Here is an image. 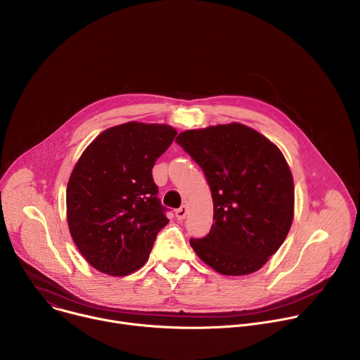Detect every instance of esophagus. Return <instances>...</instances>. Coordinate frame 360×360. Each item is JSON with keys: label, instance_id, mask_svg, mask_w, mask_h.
Segmentation results:
<instances>
[{"label": "esophagus", "instance_id": "esophagus-1", "mask_svg": "<svg viewBox=\"0 0 360 360\" xmlns=\"http://www.w3.org/2000/svg\"><path fill=\"white\" fill-rule=\"evenodd\" d=\"M176 218H178V221H184L185 218H186V215H188V210H186V207L185 205H182V207L179 208V210H176Z\"/></svg>", "mask_w": 360, "mask_h": 360}]
</instances>
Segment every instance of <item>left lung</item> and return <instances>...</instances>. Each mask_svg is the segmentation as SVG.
I'll list each match as a JSON object with an SVG mask.
<instances>
[{
  "label": "left lung",
  "instance_id": "8db88e82",
  "mask_svg": "<svg viewBox=\"0 0 360 360\" xmlns=\"http://www.w3.org/2000/svg\"><path fill=\"white\" fill-rule=\"evenodd\" d=\"M176 142L203 169L212 191L211 232L191 246L214 271L243 276L259 271L286 239L295 186L281 149L239 122L188 129Z\"/></svg>",
  "mask_w": 360,
  "mask_h": 360
}]
</instances>
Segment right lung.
Segmentation results:
<instances>
[{
    "mask_svg": "<svg viewBox=\"0 0 360 360\" xmlns=\"http://www.w3.org/2000/svg\"><path fill=\"white\" fill-rule=\"evenodd\" d=\"M175 135L171 125L125 122L102 131L77 161L67 185V221L96 271L127 276L148 261L169 222L152 168Z\"/></svg>",
    "mask_w": 360,
    "mask_h": 360,
    "instance_id": "right-lung-1",
    "label": "right lung"
}]
</instances>
